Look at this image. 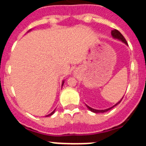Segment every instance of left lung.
I'll use <instances>...</instances> for the list:
<instances>
[{
	"mask_svg": "<svg viewBox=\"0 0 146 146\" xmlns=\"http://www.w3.org/2000/svg\"><path fill=\"white\" fill-rule=\"evenodd\" d=\"M111 35H112V36H113V38H115V39L120 40L121 42H123V43H124L125 44L128 45V44H127V42H126V39H125V38H124V37H123V36L122 34H121V33H120L119 31H118V30H116V29L113 30V31H111ZM123 98H122V99H123ZM122 99H121L119 102H117L116 104H115V105H113V107H111V108H108V109H105V110H96V109H94V108H91V107L88 106V105H86V107H87L88 109L89 110H91V111L93 112V113H105V112L108 111V110H111L112 108H114V107L116 106L117 104H118L120 102H121V100H122Z\"/></svg>",
	"mask_w": 146,
	"mask_h": 146,
	"instance_id": "1",
	"label": "left lung"
}]
</instances>
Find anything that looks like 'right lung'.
Segmentation results:
<instances>
[{"mask_svg": "<svg viewBox=\"0 0 146 146\" xmlns=\"http://www.w3.org/2000/svg\"><path fill=\"white\" fill-rule=\"evenodd\" d=\"M31 31V30H30L29 31ZM29 31H28V32H29ZM64 80H63V82H62V86H64ZM55 110H53V111H52V113H50V114L47 115H46V116H47H47H50V115H52V114H54V113H55Z\"/></svg>", "mask_w": 146, "mask_h": 146, "instance_id": "obj_1", "label": "right lung"}]
</instances>
